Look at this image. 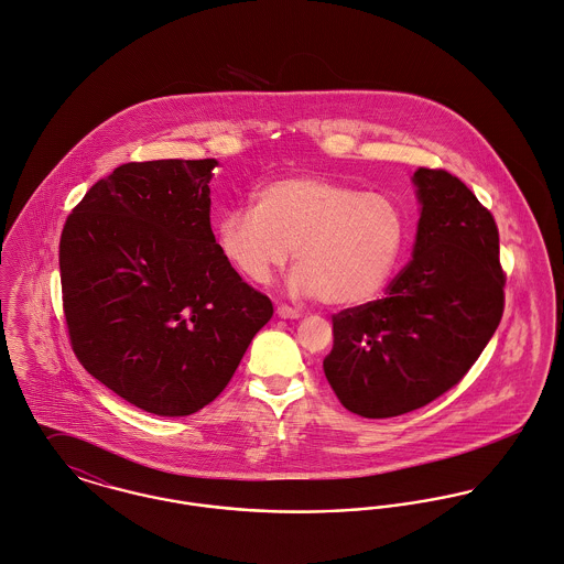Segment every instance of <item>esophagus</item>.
Segmentation results:
<instances>
[{
    "label": "esophagus",
    "instance_id": "34e87169",
    "mask_svg": "<svg viewBox=\"0 0 564 564\" xmlns=\"http://www.w3.org/2000/svg\"><path fill=\"white\" fill-rule=\"evenodd\" d=\"M276 315L283 317V319H296V317H301L303 313L299 312V310H294V307H290V305H279V307H276Z\"/></svg>",
    "mask_w": 564,
    "mask_h": 564
}]
</instances>
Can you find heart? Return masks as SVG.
Returning a JSON list of instances; mask_svg holds the SVG:
<instances>
[{
  "label": "heart",
  "instance_id": "b5f03b06",
  "mask_svg": "<svg viewBox=\"0 0 564 564\" xmlns=\"http://www.w3.org/2000/svg\"><path fill=\"white\" fill-rule=\"evenodd\" d=\"M409 216L387 192L326 177H285L252 194V207L225 209L216 247L251 283H268L294 249L290 285L333 307L375 301L393 276Z\"/></svg>",
  "mask_w": 564,
  "mask_h": 564
}]
</instances>
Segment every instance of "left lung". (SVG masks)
I'll return each mask as SVG.
<instances>
[{
  "instance_id": "1",
  "label": "left lung",
  "mask_w": 564,
  "mask_h": 564,
  "mask_svg": "<svg viewBox=\"0 0 564 564\" xmlns=\"http://www.w3.org/2000/svg\"><path fill=\"white\" fill-rule=\"evenodd\" d=\"M413 184L422 203L413 259L384 299L333 315L324 359L339 402L370 420L422 409L458 384L503 313L494 214L443 169H417Z\"/></svg>"
}]
</instances>
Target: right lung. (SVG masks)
Masks as SVG:
<instances>
[{
    "label": "right lung",
    "instance_id": "obj_1",
    "mask_svg": "<svg viewBox=\"0 0 564 564\" xmlns=\"http://www.w3.org/2000/svg\"><path fill=\"white\" fill-rule=\"evenodd\" d=\"M216 166L129 162L64 223L63 310L75 357L129 404L162 417L209 404L272 317L270 299L216 247Z\"/></svg>",
    "mask_w": 564,
    "mask_h": 564
}]
</instances>
